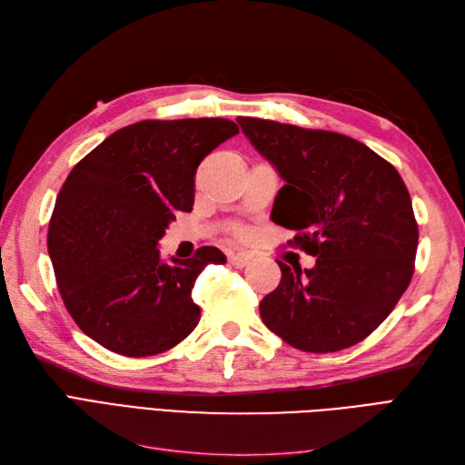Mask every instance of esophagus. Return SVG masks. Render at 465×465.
<instances>
[{"instance_id": "esophagus-1", "label": "esophagus", "mask_w": 465, "mask_h": 465, "mask_svg": "<svg viewBox=\"0 0 465 465\" xmlns=\"http://www.w3.org/2000/svg\"><path fill=\"white\" fill-rule=\"evenodd\" d=\"M250 260L252 254H248V252H232V254H229V263L234 267H246Z\"/></svg>"}]
</instances>
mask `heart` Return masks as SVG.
Masks as SVG:
<instances>
[{
    "mask_svg": "<svg viewBox=\"0 0 465 465\" xmlns=\"http://www.w3.org/2000/svg\"><path fill=\"white\" fill-rule=\"evenodd\" d=\"M232 232H234L236 236H242V234H244V231H242V229H238V227H236V229H232Z\"/></svg>",
    "mask_w": 465,
    "mask_h": 465,
    "instance_id": "b5f03b06",
    "label": "heart"
}]
</instances>
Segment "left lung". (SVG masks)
Here are the masks:
<instances>
[{
	"instance_id": "8db88e82",
	"label": "left lung",
	"mask_w": 465,
	"mask_h": 465,
	"mask_svg": "<svg viewBox=\"0 0 465 465\" xmlns=\"http://www.w3.org/2000/svg\"><path fill=\"white\" fill-rule=\"evenodd\" d=\"M238 124L285 180L272 221L316 258L304 272L277 260L281 281L260 302L263 323L306 353L357 345L415 272L419 227L400 173L343 134L248 116Z\"/></svg>"
}]
</instances>
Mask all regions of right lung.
Returning a JSON list of instances; mask_svg holds the SVG:
<instances>
[{
  "label": "right lung",
  "instance_id": "right-lung-1",
  "mask_svg": "<svg viewBox=\"0 0 465 465\" xmlns=\"http://www.w3.org/2000/svg\"><path fill=\"white\" fill-rule=\"evenodd\" d=\"M236 134L224 118L143 120L108 135L64 182L48 227L55 283L81 331L112 353L159 355L198 326L195 277L227 258L202 246L163 263L159 241L192 211L200 163Z\"/></svg>",
  "mask_w": 465,
  "mask_h": 465
}]
</instances>
